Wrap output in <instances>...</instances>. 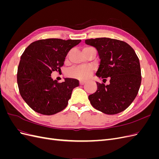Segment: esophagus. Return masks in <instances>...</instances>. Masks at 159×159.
I'll return each instance as SVG.
<instances>
[{"label": "esophagus", "mask_w": 159, "mask_h": 159, "mask_svg": "<svg viewBox=\"0 0 159 159\" xmlns=\"http://www.w3.org/2000/svg\"><path fill=\"white\" fill-rule=\"evenodd\" d=\"M85 82H86V81H85V80H80V85H84Z\"/></svg>", "instance_id": "esophagus-1"}]
</instances>
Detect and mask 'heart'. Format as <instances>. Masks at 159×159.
<instances>
[{"mask_svg": "<svg viewBox=\"0 0 159 159\" xmlns=\"http://www.w3.org/2000/svg\"><path fill=\"white\" fill-rule=\"evenodd\" d=\"M92 70L93 68L89 66H79L69 70L68 72V75L77 79L84 80L87 78L91 74Z\"/></svg>", "mask_w": 159, "mask_h": 159, "instance_id": "obj_1", "label": "heart"}]
</instances>
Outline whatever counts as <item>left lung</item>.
<instances>
[{
	"instance_id": "obj_1",
	"label": "left lung",
	"mask_w": 159,
	"mask_h": 159,
	"mask_svg": "<svg viewBox=\"0 0 159 159\" xmlns=\"http://www.w3.org/2000/svg\"><path fill=\"white\" fill-rule=\"evenodd\" d=\"M85 44L98 52L100 64L96 75L109 85L97 82V91L89 95L92 106L108 115L125 110L138 93L141 84L140 62L135 52L127 43L109 38L88 39Z\"/></svg>"
}]
</instances>
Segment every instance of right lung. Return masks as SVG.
<instances>
[{"mask_svg": "<svg viewBox=\"0 0 159 159\" xmlns=\"http://www.w3.org/2000/svg\"><path fill=\"white\" fill-rule=\"evenodd\" d=\"M80 40H40L28 46L20 57L17 83L22 99L34 111L51 115L64 109L79 81L65 78L58 83L51 78L60 71L69 51Z\"/></svg>", "mask_w": 159, "mask_h": 159, "instance_id": "right-lung-1", "label": "right lung"}]
</instances>
